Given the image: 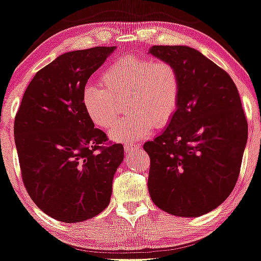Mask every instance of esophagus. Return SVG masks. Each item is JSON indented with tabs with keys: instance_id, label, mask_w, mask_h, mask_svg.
<instances>
[{
	"instance_id": "esophagus-1",
	"label": "esophagus",
	"mask_w": 261,
	"mask_h": 261,
	"mask_svg": "<svg viewBox=\"0 0 261 261\" xmlns=\"http://www.w3.org/2000/svg\"><path fill=\"white\" fill-rule=\"evenodd\" d=\"M124 150H125V152L129 157H134L136 153H138L139 147L134 145V144H125V145H124Z\"/></svg>"
}]
</instances>
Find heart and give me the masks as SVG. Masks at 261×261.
<instances>
[{
    "label": "heart",
    "instance_id": "1",
    "mask_svg": "<svg viewBox=\"0 0 261 261\" xmlns=\"http://www.w3.org/2000/svg\"><path fill=\"white\" fill-rule=\"evenodd\" d=\"M100 84L103 89L84 88L82 104L96 126L109 129L117 119L118 104L126 100V112L131 116L111 130L110 138L116 142H136L149 136L153 125L166 126L179 107L180 76L169 61L122 58L102 73Z\"/></svg>",
    "mask_w": 261,
    "mask_h": 261
}]
</instances>
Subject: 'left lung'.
I'll use <instances>...</instances> for the list:
<instances>
[{"instance_id": "1", "label": "left lung", "mask_w": 261, "mask_h": 261, "mask_svg": "<svg viewBox=\"0 0 261 261\" xmlns=\"http://www.w3.org/2000/svg\"><path fill=\"white\" fill-rule=\"evenodd\" d=\"M149 54L169 61L180 76V102L166 129L144 144L151 166L153 203L177 217L217 208L238 180L247 122L230 75L198 50L153 45Z\"/></svg>"}]
</instances>
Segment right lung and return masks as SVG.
<instances>
[{
  "mask_svg": "<svg viewBox=\"0 0 261 261\" xmlns=\"http://www.w3.org/2000/svg\"><path fill=\"white\" fill-rule=\"evenodd\" d=\"M115 49L96 46L58 56L34 76L15 117L27 191L62 223H80L106 210L124 159L122 144L102 146L107 135L95 129L82 104L88 80Z\"/></svg>",
  "mask_w": 261,
  "mask_h": 261,
  "instance_id": "obj_1",
  "label": "right lung"
}]
</instances>
